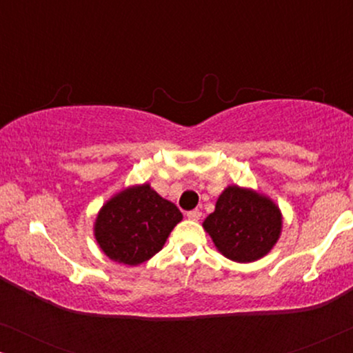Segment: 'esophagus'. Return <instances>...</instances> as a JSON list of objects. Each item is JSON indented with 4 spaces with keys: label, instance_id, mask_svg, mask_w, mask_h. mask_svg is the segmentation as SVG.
I'll use <instances>...</instances> for the list:
<instances>
[{
    "label": "esophagus",
    "instance_id": "1",
    "mask_svg": "<svg viewBox=\"0 0 353 353\" xmlns=\"http://www.w3.org/2000/svg\"><path fill=\"white\" fill-rule=\"evenodd\" d=\"M201 212L199 210H190V212H188V214H186V216H188V219H190V220H194V221H197V220H199L201 219Z\"/></svg>",
    "mask_w": 353,
    "mask_h": 353
}]
</instances>
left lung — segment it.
I'll use <instances>...</instances> for the list:
<instances>
[{
    "instance_id": "obj_1",
    "label": "left lung",
    "mask_w": 353,
    "mask_h": 353,
    "mask_svg": "<svg viewBox=\"0 0 353 353\" xmlns=\"http://www.w3.org/2000/svg\"><path fill=\"white\" fill-rule=\"evenodd\" d=\"M204 228L216 249L234 262H254L270 252L281 233V214L267 197L239 186L221 192Z\"/></svg>"
}]
</instances>
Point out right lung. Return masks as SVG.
<instances>
[{"instance_id":"1","label":"right lung","mask_w":353,"mask_h":353,"mask_svg":"<svg viewBox=\"0 0 353 353\" xmlns=\"http://www.w3.org/2000/svg\"><path fill=\"white\" fill-rule=\"evenodd\" d=\"M183 219L175 204L149 185L128 188L101 209L94 236L109 259L139 265L156 255Z\"/></svg>"}]
</instances>
